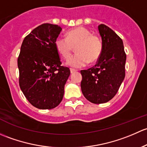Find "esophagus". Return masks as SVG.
<instances>
[{"instance_id": "obj_1", "label": "esophagus", "mask_w": 147, "mask_h": 147, "mask_svg": "<svg viewBox=\"0 0 147 147\" xmlns=\"http://www.w3.org/2000/svg\"><path fill=\"white\" fill-rule=\"evenodd\" d=\"M70 71H71V74H74L76 71V69H71Z\"/></svg>"}]
</instances>
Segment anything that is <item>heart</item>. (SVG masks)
<instances>
[{
	"mask_svg": "<svg viewBox=\"0 0 147 147\" xmlns=\"http://www.w3.org/2000/svg\"><path fill=\"white\" fill-rule=\"evenodd\" d=\"M54 45L59 54L65 59L71 54L73 47L76 46V54L69 59L67 63L75 68L86 66L88 63H93L99 59L102 51L100 39L84 27H77L66 32V37L58 36Z\"/></svg>",
	"mask_w": 147,
	"mask_h": 147,
	"instance_id": "b5f03b06",
	"label": "heart"
}]
</instances>
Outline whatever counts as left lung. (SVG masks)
I'll use <instances>...</instances> for the list:
<instances>
[{
    "label": "left lung",
    "mask_w": 147,
    "mask_h": 147,
    "mask_svg": "<svg viewBox=\"0 0 147 147\" xmlns=\"http://www.w3.org/2000/svg\"><path fill=\"white\" fill-rule=\"evenodd\" d=\"M98 30L102 43L100 57L94 66L81 71L83 94L95 104L105 103L115 96L125 78L126 61L122 39L103 24Z\"/></svg>",
    "instance_id": "1"
}]
</instances>
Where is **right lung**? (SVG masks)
Segmentation results:
<instances>
[{
  "label": "right lung",
  "mask_w": 147,
  "mask_h": 147,
  "mask_svg": "<svg viewBox=\"0 0 147 147\" xmlns=\"http://www.w3.org/2000/svg\"><path fill=\"white\" fill-rule=\"evenodd\" d=\"M59 25L45 23L24 39L18 59L19 84L34 107L49 110L63 99L70 69L61 66L54 41L61 31Z\"/></svg>",
  "instance_id": "add662e5"
}]
</instances>
